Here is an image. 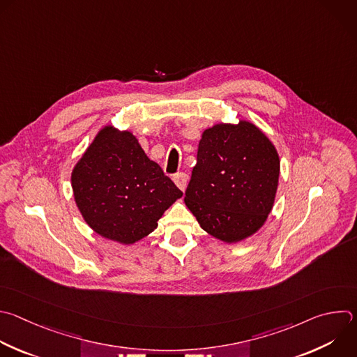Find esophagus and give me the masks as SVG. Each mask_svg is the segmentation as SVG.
I'll use <instances>...</instances> for the list:
<instances>
[{
	"instance_id": "1",
	"label": "esophagus",
	"mask_w": 357,
	"mask_h": 357,
	"mask_svg": "<svg viewBox=\"0 0 357 357\" xmlns=\"http://www.w3.org/2000/svg\"><path fill=\"white\" fill-rule=\"evenodd\" d=\"M172 179H174L175 185H176L182 192L186 189V185H188V175H186V174H183V172L175 174Z\"/></svg>"
}]
</instances>
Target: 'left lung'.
Instances as JSON below:
<instances>
[{
    "label": "left lung",
    "mask_w": 357,
    "mask_h": 357,
    "mask_svg": "<svg viewBox=\"0 0 357 357\" xmlns=\"http://www.w3.org/2000/svg\"><path fill=\"white\" fill-rule=\"evenodd\" d=\"M279 174V154L259 128L218 123L202 135L185 204L214 238L240 243L265 224Z\"/></svg>",
    "instance_id": "left-lung-1"
}]
</instances>
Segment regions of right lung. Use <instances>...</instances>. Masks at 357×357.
Masks as SVG:
<instances>
[{"mask_svg": "<svg viewBox=\"0 0 357 357\" xmlns=\"http://www.w3.org/2000/svg\"><path fill=\"white\" fill-rule=\"evenodd\" d=\"M71 186L85 222L125 245L157 228L182 192L151 161L133 133L105 126L75 164Z\"/></svg>", "mask_w": 357, "mask_h": 357, "instance_id": "1", "label": "right lung"}]
</instances>
